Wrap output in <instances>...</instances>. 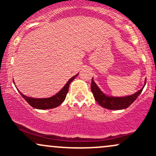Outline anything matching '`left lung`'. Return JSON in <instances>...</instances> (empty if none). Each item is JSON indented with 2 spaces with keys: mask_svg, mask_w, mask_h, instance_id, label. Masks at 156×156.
Here are the masks:
<instances>
[{
  "mask_svg": "<svg viewBox=\"0 0 156 156\" xmlns=\"http://www.w3.org/2000/svg\"><path fill=\"white\" fill-rule=\"evenodd\" d=\"M146 84V80L144 82V85ZM144 87L131 95H128L125 97H113L107 95L104 92H103L97 86L95 82L92 79L91 83V90L94 95V99L98 102V104L101 105L103 108L111 110H122V109L127 108L129 107L134 101L136 100L138 96L142 92Z\"/></svg>",
  "mask_w": 156,
  "mask_h": 156,
  "instance_id": "1",
  "label": "left lung"
}]
</instances>
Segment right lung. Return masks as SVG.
Here are the masks:
<instances>
[{
	"mask_svg": "<svg viewBox=\"0 0 156 156\" xmlns=\"http://www.w3.org/2000/svg\"><path fill=\"white\" fill-rule=\"evenodd\" d=\"M78 76V73L77 75H76V76L72 77L70 79L68 80L67 83L64 85V87L61 89L59 92L56 93V94H54V95L50 97V98H31V97H28L25 95V94H23V93L20 92L18 89H17V90H18L20 94H21V96L26 100L27 103L31 105V106L33 107V108H37V109H42V110H44V109L53 108H55V107L58 106V105H61L62 103H63L64 100H65L66 96H67L68 90H69V84H70L71 82H72ZM13 82H14V80H13ZM16 88H17V87H16Z\"/></svg>",
	"mask_w": 156,
	"mask_h": 156,
	"instance_id": "1",
	"label": "right lung"
}]
</instances>
